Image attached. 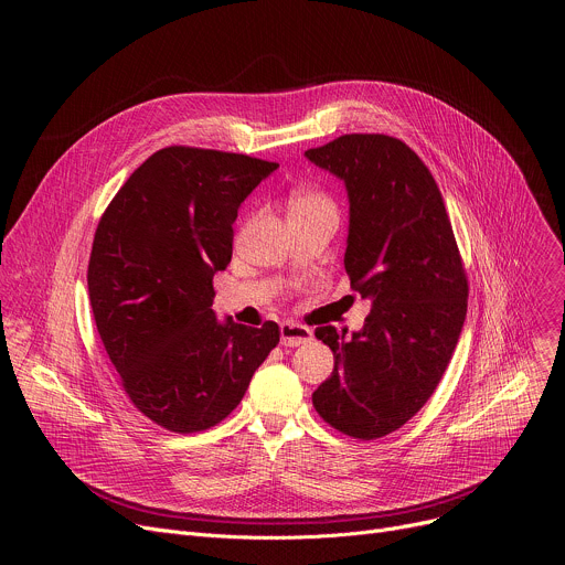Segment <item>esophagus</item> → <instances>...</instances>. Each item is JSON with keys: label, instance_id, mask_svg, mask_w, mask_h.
<instances>
[{"label": "esophagus", "instance_id": "obj_1", "mask_svg": "<svg viewBox=\"0 0 565 565\" xmlns=\"http://www.w3.org/2000/svg\"><path fill=\"white\" fill-rule=\"evenodd\" d=\"M279 335H281L284 347H301L312 340V331L308 327L295 324V321H284L279 329Z\"/></svg>", "mask_w": 565, "mask_h": 565}]
</instances>
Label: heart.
<instances>
[{
    "instance_id": "heart-1",
    "label": "heart",
    "mask_w": 565,
    "mask_h": 565,
    "mask_svg": "<svg viewBox=\"0 0 565 565\" xmlns=\"http://www.w3.org/2000/svg\"><path fill=\"white\" fill-rule=\"evenodd\" d=\"M295 207H333V205L324 194L308 190V192H299V194L292 196L290 210H295Z\"/></svg>"
}]
</instances>
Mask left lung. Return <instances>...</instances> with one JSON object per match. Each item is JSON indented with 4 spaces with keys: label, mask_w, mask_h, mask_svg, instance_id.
Wrapping results in <instances>:
<instances>
[{
    "label": "left lung",
    "mask_w": 565,
    "mask_h": 565,
    "mask_svg": "<svg viewBox=\"0 0 565 565\" xmlns=\"http://www.w3.org/2000/svg\"><path fill=\"white\" fill-rule=\"evenodd\" d=\"M303 156L344 181V268L371 299L351 338L335 327L315 331L335 369L312 405L347 436L382 438L423 409L451 360L467 315L462 259L431 172L402 140L347 134Z\"/></svg>",
    "instance_id": "obj_1"
}]
</instances>
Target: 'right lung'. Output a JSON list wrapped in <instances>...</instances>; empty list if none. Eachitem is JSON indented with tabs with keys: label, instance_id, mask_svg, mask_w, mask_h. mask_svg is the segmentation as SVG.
<instances>
[{
	"label": "right lung",
	"instance_id": "obj_1",
	"mask_svg": "<svg viewBox=\"0 0 565 565\" xmlns=\"http://www.w3.org/2000/svg\"><path fill=\"white\" fill-rule=\"evenodd\" d=\"M279 166L246 153L166 147L105 210L89 299L105 351L140 414L177 434L214 427L279 342L212 310V277L232 259V223Z\"/></svg>",
	"mask_w": 565,
	"mask_h": 565
}]
</instances>
